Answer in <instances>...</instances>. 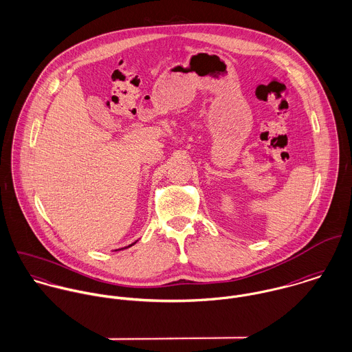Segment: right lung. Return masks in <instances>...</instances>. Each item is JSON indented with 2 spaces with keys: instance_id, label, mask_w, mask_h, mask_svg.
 <instances>
[{
  "instance_id": "obj_1",
  "label": "right lung",
  "mask_w": 352,
  "mask_h": 352,
  "mask_svg": "<svg viewBox=\"0 0 352 352\" xmlns=\"http://www.w3.org/2000/svg\"><path fill=\"white\" fill-rule=\"evenodd\" d=\"M135 244V243H134ZM134 244H131V245H134ZM131 245H129V247H131ZM129 247H126V248H129ZM116 251H119V250H116Z\"/></svg>"
}]
</instances>
